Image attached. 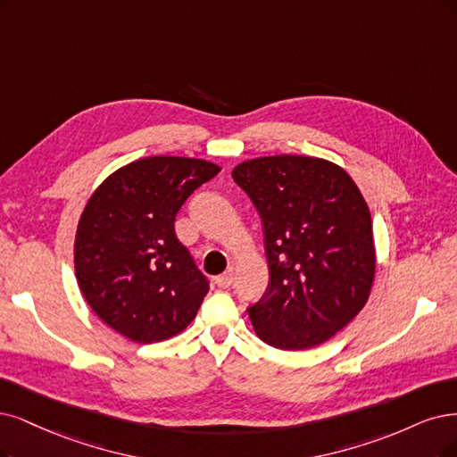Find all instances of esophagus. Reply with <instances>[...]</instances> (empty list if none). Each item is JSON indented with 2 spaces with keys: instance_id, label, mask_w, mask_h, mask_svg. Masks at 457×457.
<instances>
[{
  "instance_id": "34e87169",
  "label": "esophagus",
  "mask_w": 457,
  "mask_h": 457,
  "mask_svg": "<svg viewBox=\"0 0 457 457\" xmlns=\"http://www.w3.org/2000/svg\"><path fill=\"white\" fill-rule=\"evenodd\" d=\"M214 282H216V286H218V288H222V290H226V288H229V286H231V282H233V275H231V273H224V275H220V277H216V278H214Z\"/></svg>"
}]
</instances>
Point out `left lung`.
Segmentation results:
<instances>
[{
  "instance_id": "8db88e82",
  "label": "left lung",
  "mask_w": 457,
  "mask_h": 457,
  "mask_svg": "<svg viewBox=\"0 0 457 457\" xmlns=\"http://www.w3.org/2000/svg\"><path fill=\"white\" fill-rule=\"evenodd\" d=\"M233 180L262 218L269 284L246 309L256 335L305 350L341 331L375 278L370 212L345 169L309 156L243 162Z\"/></svg>"
}]
</instances>
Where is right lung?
<instances>
[{
  "label": "right lung",
  "instance_id": "obj_1",
  "mask_svg": "<svg viewBox=\"0 0 457 457\" xmlns=\"http://www.w3.org/2000/svg\"><path fill=\"white\" fill-rule=\"evenodd\" d=\"M220 167L152 156L112 173L84 207L75 273L84 299L129 341L150 345L195 318L209 280L175 235V218Z\"/></svg>",
  "mask_w": 457,
  "mask_h": 457
}]
</instances>
